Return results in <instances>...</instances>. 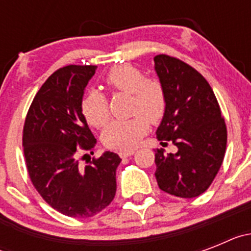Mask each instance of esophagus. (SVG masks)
<instances>
[{
  "label": "esophagus",
  "mask_w": 251,
  "mask_h": 251,
  "mask_svg": "<svg viewBox=\"0 0 251 251\" xmlns=\"http://www.w3.org/2000/svg\"><path fill=\"white\" fill-rule=\"evenodd\" d=\"M133 153H134V150H128V151H119L118 154L122 157V158H126V157L132 156Z\"/></svg>",
  "instance_id": "34e87169"
}]
</instances>
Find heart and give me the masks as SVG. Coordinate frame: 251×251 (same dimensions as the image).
<instances>
[{
  "instance_id": "heart-1",
  "label": "heart",
  "mask_w": 251,
  "mask_h": 251,
  "mask_svg": "<svg viewBox=\"0 0 251 251\" xmlns=\"http://www.w3.org/2000/svg\"><path fill=\"white\" fill-rule=\"evenodd\" d=\"M109 88L132 93V112L137 113L128 119H115L101 134L106 147L129 150L138 145L148 132L151 123H158L167 110V94L163 84L156 77H145L141 69L129 64L112 68L104 77ZM86 121L95 128H101L109 121L108 99L98 90H90L83 100Z\"/></svg>"
}]
</instances>
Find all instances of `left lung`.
Here are the masks:
<instances>
[{"mask_svg": "<svg viewBox=\"0 0 251 251\" xmlns=\"http://www.w3.org/2000/svg\"><path fill=\"white\" fill-rule=\"evenodd\" d=\"M154 70L167 94V110L157 129L165 147L156 151L157 183L162 191L182 199L200 196L223 165L226 124L211 86L192 66L168 55L154 56Z\"/></svg>", "mask_w": 251, "mask_h": 251, "instance_id": "1", "label": "left lung"}]
</instances>
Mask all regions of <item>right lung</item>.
<instances>
[{"label":"right lung","mask_w":251,"mask_h":251,"mask_svg":"<svg viewBox=\"0 0 251 251\" xmlns=\"http://www.w3.org/2000/svg\"><path fill=\"white\" fill-rule=\"evenodd\" d=\"M97 66L69 65L51 74L40 88L25 119L22 146L31 182L52 208L70 217H92L113 201L117 191V153L106 151L89 165L79 154L97 139L81 103ZM88 156V154H84Z\"/></svg>","instance_id":"obj_1"}]
</instances>
